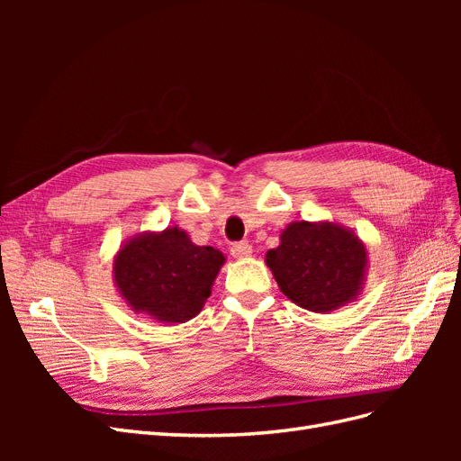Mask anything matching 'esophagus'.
<instances>
[{
    "mask_svg": "<svg viewBox=\"0 0 461 461\" xmlns=\"http://www.w3.org/2000/svg\"><path fill=\"white\" fill-rule=\"evenodd\" d=\"M230 254L236 258V259H246L252 256V246H249L248 242H236L232 244L230 248Z\"/></svg>",
    "mask_w": 461,
    "mask_h": 461,
    "instance_id": "obj_1",
    "label": "esophagus"
}]
</instances>
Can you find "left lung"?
Returning a JSON list of instances; mask_svg holds the SVG:
<instances>
[{
	"label": "left lung",
	"instance_id": "obj_1",
	"mask_svg": "<svg viewBox=\"0 0 461 461\" xmlns=\"http://www.w3.org/2000/svg\"><path fill=\"white\" fill-rule=\"evenodd\" d=\"M283 294L303 310L329 313L364 292L367 248L359 236L332 221H294L281 242L265 254Z\"/></svg>",
	"mask_w": 461,
	"mask_h": 461
}]
</instances>
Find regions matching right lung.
Listing matches in <instances>:
<instances>
[{"mask_svg":"<svg viewBox=\"0 0 461 461\" xmlns=\"http://www.w3.org/2000/svg\"><path fill=\"white\" fill-rule=\"evenodd\" d=\"M225 261V254L196 246L178 227L144 230L121 244L113 258L115 290L136 315L186 323L203 310Z\"/></svg>","mask_w":461,"mask_h":461,"instance_id":"add662e5","label":"right lung"}]
</instances>
